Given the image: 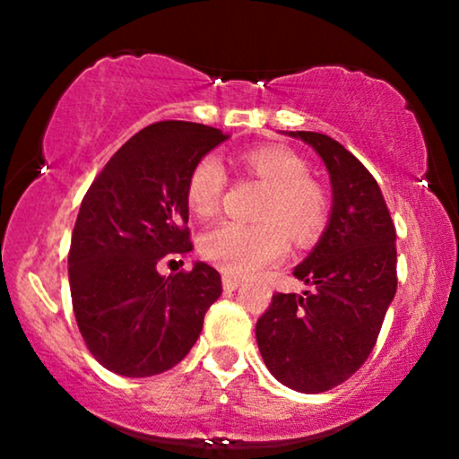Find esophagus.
Instances as JSON below:
<instances>
[{
    "label": "esophagus",
    "instance_id": "1",
    "mask_svg": "<svg viewBox=\"0 0 459 459\" xmlns=\"http://www.w3.org/2000/svg\"><path fill=\"white\" fill-rule=\"evenodd\" d=\"M222 284H224V289H226V291H235V289L239 287V284H241V281H239V278H235V276H229V273H226V276L222 278Z\"/></svg>",
    "mask_w": 459,
    "mask_h": 459
}]
</instances>
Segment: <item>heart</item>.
<instances>
[{"instance_id":"b5f03b06","label":"heart","mask_w":459,"mask_h":459,"mask_svg":"<svg viewBox=\"0 0 459 459\" xmlns=\"http://www.w3.org/2000/svg\"><path fill=\"white\" fill-rule=\"evenodd\" d=\"M241 168L267 186L256 222L224 220L204 233L200 250L220 270L247 276L282 259L289 238L299 246L313 244L328 224V196L308 178L302 157L282 146H256L239 155ZM226 192V172L215 155L194 163L186 183L189 209L198 218L218 213Z\"/></svg>"}]
</instances>
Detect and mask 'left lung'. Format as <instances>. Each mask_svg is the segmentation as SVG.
<instances>
[{"label": "left lung", "instance_id": "left-lung-1", "mask_svg": "<svg viewBox=\"0 0 459 459\" xmlns=\"http://www.w3.org/2000/svg\"><path fill=\"white\" fill-rule=\"evenodd\" d=\"M324 160L332 215L324 237L293 276L313 291L273 293L256 321V343L278 382L325 393L365 365L397 291L394 224L371 172L330 135L296 131Z\"/></svg>", "mask_w": 459, "mask_h": 459}]
</instances>
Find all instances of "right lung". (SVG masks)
Instances as JSON below:
<instances>
[{"label":"right lung","instance_id":"obj_1","mask_svg":"<svg viewBox=\"0 0 459 459\" xmlns=\"http://www.w3.org/2000/svg\"><path fill=\"white\" fill-rule=\"evenodd\" d=\"M226 138L186 120L152 123L114 152L82 200L68 250L73 310L88 351L118 376L151 377L178 365L222 296V278L207 263L168 278L157 263L194 247L189 170Z\"/></svg>","mask_w":459,"mask_h":459}]
</instances>
